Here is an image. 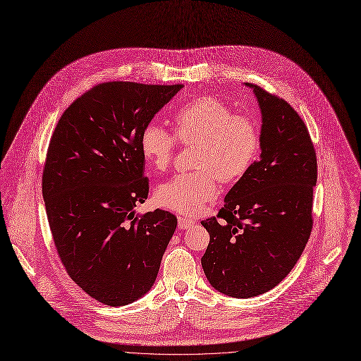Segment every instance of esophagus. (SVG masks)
Returning <instances> with one entry per match:
<instances>
[{"instance_id":"34e87169","label":"esophagus","mask_w":361,"mask_h":361,"mask_svg":"<svg viewBox=\"0 0 361 361\" xmlns=\"http://www.w3.org/2000/svg\"><path fill=\"white\" fill-rule=\"evenodd\" d=\"M178 223H179V228L180 230H186L189 227H192L193 224H195V221L190 219V218H186V216H179L178 218Z\"/></svg>"}]
</instances>
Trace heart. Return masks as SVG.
I'll return each instance as SVG.
<instances>
[{
    "mask_svg": "<svg viewBox=\"0 0 361 361\" xmlns=\"http://www.w3.org/2000/svg\"><path fill=\"white\" fill-rule=\"evenodd\" d=\"M173 133L156 123L145 126L140 134L143 157L157 171L169 168L178 140L195 145L192 172L173 175L156 190L157 202L175 212L195 215L215 200L218 179L235 182L256 163L262 133L255 118L234 113L215 97L202 95L180 105L172 116Z\"/></svg>",
    "mask_w": 361,
    "mask_h": 361,
    "instance_id": "obj_1",
    "label": "heart"
}]
</instances>
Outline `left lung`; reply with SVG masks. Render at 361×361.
Instances as JSON below:
<instances>
[{
    "instance_id": "obj_1",
    "label": "left lung",
    "mask_w": 361,
    "mask_h": 361,
    "mask_svg": "<svg viewBox=\"0 0 361 361\" xmlns=\"http://www.w3.org/2000/svg\"><path fill=\"white\" fill-rule=\"evenodd\" d=\"M262 109V154L202 221L209 244L201 259L207 279L233 298L262 295L281 283L312 231L317 153L310 131L283 98L255 84Z\"/></svg>"
}]
</instances>
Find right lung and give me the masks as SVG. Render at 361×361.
Returning a JSON list of instances; mask_svg holds the SVG:
<instances>
[{
    "label": "right lung",
    "instance_id": "right-lung-1",
    "mask_svg": "<svg viewBox=\"0 0 361 361\" xmlns=\"http://www.w3.org/2000/svg\"><path fill=\"white\" fill-rule=\"evenodd\" d=\"M176 85L113 80L75 99L53 131L42 192L54 247L71 279L94 299L123 307L153 286L178 219L149 195L140 134Z\"/></svg>",
    "mask_w": 361,
    "mask_h": 361
}]
</instances>
